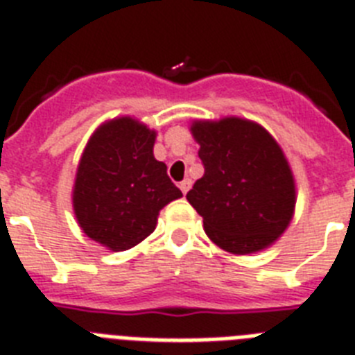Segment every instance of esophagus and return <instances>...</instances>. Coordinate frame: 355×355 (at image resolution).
Masks as SVG:
<instances>
[{
  "label": "esophagus",
  "instance_id": "obj_1",
  "mask_svg": "<svg viewBox=\"0 0 355 355\" xmlns=\"http://www.w3.org/2000/svg\"><path fill=\"white\" fill-rule=\"evenodd\" d=\"M190 187H192V180H189V178H187V180H183L180 183V189H181V192H183V194H187V192H189Z\"/></svg>",
  "mask_w": 355,
  "mask_h": 355
}]
</instances>
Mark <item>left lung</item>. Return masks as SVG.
Segmentation results:
<instances>
[{"instance_id":"left-lung-1","label":"left lung","mask_w":355,"mask_h":355,"mask_svg":"<svg viewBox=\"0 0 355 355\" xmlns=\"http://www.w3.org/2000/svg\"><path fill=\"white\" fill-rule=\"evenodd\" d=\"M192 134L205 174L187 199L207 236L232 254H252L276 241L295 207L285 154L257 123L239 118L196 121Z\"/></svg>"}]
</instances>
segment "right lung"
<instances>
[{"mask_svg":"<svg viewBox=\"0 0 355 355\" xmlns=\"http://www.w3.org/2000/svg\"><path fill=\"white\" fill-rule=\"evenodd\" d=\"M156 132L132 118L99 127L87 143L74 184V212L83 232L114 252L154 232L159 210L181 190L154 157Z\"/></svg>","mask_w":355,"mask_h":355,"instance_id":"add662e5","label":"right lung"}]
</instances>
